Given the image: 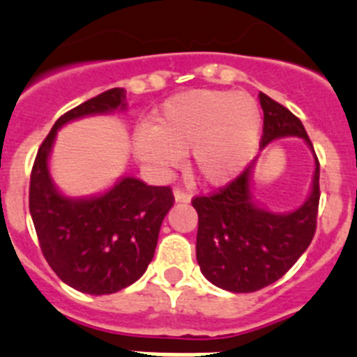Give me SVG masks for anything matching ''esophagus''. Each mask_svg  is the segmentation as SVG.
<instances>
[{
    "mask_svg": "<svg viewBox=\"0 0 357 357\" xmlns=\"http://www.w3.org/2000/svg\"><path fill=\"white\" fill-rule=\"evenodd\" d=\"M173 195H175V200L181 202V204H188L189 200H191V195L188 193V191H184V189L176 188L175 191H173Z\"/></svg>",
    "mask_w": 357,
    "mask_h": 357,
    "instance_id": "esophagus-1",
    "label": "esophagus"
}]
</instances>
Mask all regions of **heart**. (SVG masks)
I'll use <instances>...</instances> for the list:
<instances>
[{
  "mask_svg": "<svg viewBox=\"0 0 357 357\" xmlns=\"http://www.w3.org/2000/svg\"><path fill=\"white\" fill-rule=\"evenodd\" d=\"M261 110L248 94L197 89L169 98L157 121L135 128L132 148L141 162L173 168L193 150V168L211 184L238 175L255 151Z\"/></svg>",
  "mask_w": 357,
  "mask_h": 357,
  "instance_id": "b5f03b06",
  "label": "heart"
}]
</instances>
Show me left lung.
Returning a JSON list of instances; mask_svg holds the SVG:
<instances>
[{
    "label": "left lung",
    "instance_id": "8db88e82",
    "mask_svg": "<svg viewBox=\"0 0 357 357\" xmlns=\"http://www.w3.org/2000/svg\"><path fill=\"white\" fill-rule=\"evenodd\" d=\"M264 148L273 139L295 135L313 148L304 125L284 105L259 93ZM313 191L289 214L261 209L250 198V166L218 191L191 200L198 213L197 261L218 288L252 293L279 280L313 241L320 202V162L314 159Z\"/></svg>",
    "mask_w": 357,
    "mask_h": 357
}]
</instances>
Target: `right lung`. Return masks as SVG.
Returning <instances> with one entry per match:
<instances>
[{"label":"right lung","mask_w":357,"mask_h":357,"mask_svg":"<svg viewBox=\"0 0 357 357\" xmlns=\"http://www.w3.org/2000/svg\"><path fill=\"white\" fill-rule=\"evenodd\" d=\"M125 98L127 91L114 87L61 116L30 175V214L44 259L66 284L89 295L119 291L146 272L160 223L175 202L169 185H146L134 176L87 200H71L53 188L48 155L56 130L71 119L125 107Z\"/></svg>","instance_id":"obj_1"}]
</instances>
